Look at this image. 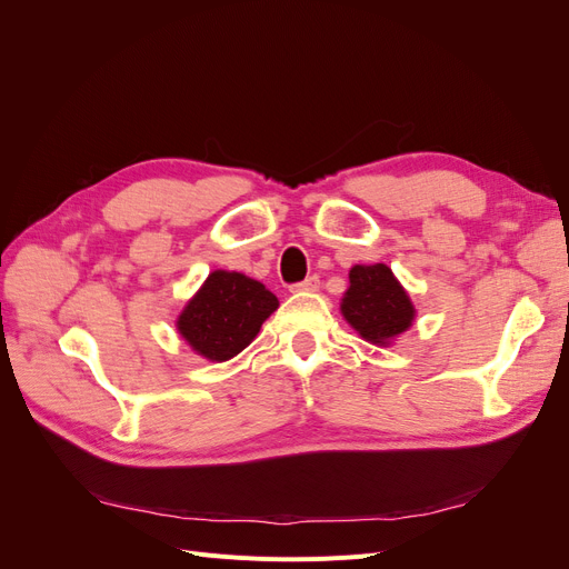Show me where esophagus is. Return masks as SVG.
<instances>
[{
	"mask_svg": "<svg viewBox=\"0 0 569 569\" xmlns=\"http://www.w3.org/2000/svg\"><path fill=\"white\" fill-rule=\"evenodd\" d=\"M320 287V280H318V274H308V278L303 280V282H297V284H291V291H316Z\"/></svg>",
	"mask_w": 569,
	"mask_h": 569,
	"instance_id": "obj_1",
	"label": "esophagus"
}]
</instances>
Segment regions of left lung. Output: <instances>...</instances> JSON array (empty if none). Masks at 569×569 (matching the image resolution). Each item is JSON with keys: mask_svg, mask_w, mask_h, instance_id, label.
<instances>
[{"mask_svg": "<svg viewBox=\"0 0 569 569\" xmlns=\"http://www.w3.org/2000/svg\"><path fill=\"white\" fill-rule=\"evenodd\" d=\"M349 280L341 313L360 337L380 347L412 325L416 308L385 263L353 266Z\"/></svg>", "mask_w": 569, "mask_h": 569, "instance_id": "1", "label": "left lung"}]
</instances>
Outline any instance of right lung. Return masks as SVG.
Wrapping results in <instances>:
<instances>
[{"label": "right lung", "instance_id": "obj_1", "mask_svg": "<svg viewBox=\"0 0 569 569\" xmlns=\"http://www.w3.org/2000/svg\"><path fill=\"white\" fill-rule=\"evenodd\" d=\"M278 299L242 272L213 270L184 306L178 330L189 347L209 360H228L247 349Z\"/></svg>", "mask_w": 569, "mask_h": 569}]
</instances>
